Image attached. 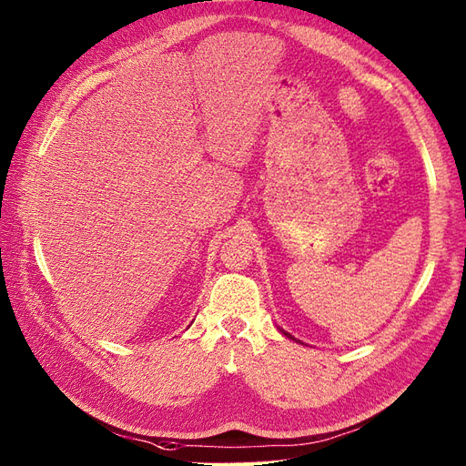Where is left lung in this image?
Returning <instances> with one entry per match:
<instances>
[{
	"label": "left lung",
	"mask_w": 466,
	"mask_h": 466,
	"mask_svg": "<svg viewBox=\"0 0 466 466\" xmlns=\"http://www.w3.org/2000/svg\"><path fill=\"white\" fill-rule=\"evenodd\" d=\"M285 336H287V338H290V334H287V331H285ZM292 339H295V338H292Z\"/></svg>",
	"instance_id": "obj_1"
}]
</instances>
